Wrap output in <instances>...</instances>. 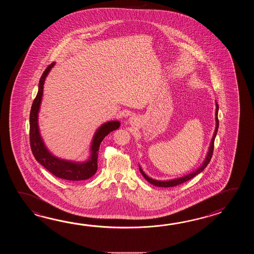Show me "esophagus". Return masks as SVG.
<instances>
[{
    "instance_id": "obj_1",
    "label": "esophagus",
    "mask_w": 254,
    "mask_h": 254,
    "mask_svg": "<svg viewBox=\"0 0 254 254\" xmlns=\"http://www.w3.org/2000/svg\"><path fill=\"white\" fill-rule=\"evenodd\" d=\"M133 120H134V118H133V117H131V119H130V122H132Z\"/></svg>"
}]
</instances>
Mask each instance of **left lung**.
I'll list each match as a JSON object with an SVG mask.
<instances>
[{
	"label": "left lung",
	"mask_w": 254,
	"mask_h": 254,
	"mask_svg": "<svg viewBox=\"0 0 254 254\" xmlns=\"http://www.w3.org/2000/svg\"><path fill=\"white\" fill-rule=\"evenodd\" d=\"M218 110H219V106H218V103H216V113H215V121H216V127L215 130H214V133L212 136V139L211 140V144L209 147V151L208 153L206 155L205 160L203 163L200 165V167L198 168L195 172L193 173H189L187 175H185L184 177H181V178L173 179V180H170V181H157L154 179L150 178L149 176H147L145 173H143V171L141 170V168L139 166L140 169V172L142 176L145 178L147 182H149L150 184L152 185H155L157 187H174V186H177L179 184H184L185 182L189 181L191 178L195 177L196 175H198L199 173H201L206 167L207 165L209 164V162L211 161V156H212V153H213V148H214V140H215L216 134H217V131H218V128H219V120H218Z\"/></svg>",
	"instance_id": "obj_1"
}]
</instances>
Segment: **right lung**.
<instances>
[{"label": "right lung", "instance_id": "obj_1", "mask_svg": "<svg viewBox=\"0 0 254 254\" xmlns=\"http://www.w3.org/2000/svg\"><path fill=\"white\" fill-rule=\"evenodd\" d=\"M55 63L49 65L43 71L39 81L38 93L33 101L30 113V144L33 156L43 167L53 173L56 177L68 181H83L92 177L97 172L98 151L100 144L105 136L120 127L119 121H112L103 124L96 130L92 139L91 147V156L87 162H74L62 160L54 156L44 145L40 134L38 126V114L42 98H43V84L49 71L54 67Z\"/></svg>", "mask_w": 254, "mask_h": 254}]
</instances>
